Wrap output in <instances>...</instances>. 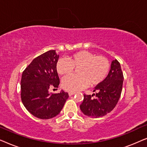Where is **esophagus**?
<instances>
[{
  "instance_id": "1",
  "label": "esophagus",
  "mask_w": 147,
  "mask_h": 147,
  "mask_svg": "<svg viewBox=\"0 0 147 147\" xmlns=\"http://www.w3.org/2000/svg\"><path fill=\"white\" fill-rule=\"evenodd\" d=\"M68 94H69V96H72V95H74V94H75L76 92H75L70 91V92H68Z\"/></svg>"
}]
</instances>
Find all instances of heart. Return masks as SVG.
I'll list each match as a JSON object with an SVG mask.
<instances>
[{"instance_id":"b5f03b06","label":"heart","mask_w":147,"mask_h":147,"mask_svg":"<svg viewBox=\"0 0 147 147\" xmlns=\"http://www.w3.org/2000/svg\"><path fill=\"white\" fill-rule=\"evenodd\" d=\"M57 61L56 70L60 76L66 77L78 68L77 75L71 76L63 80L62 86L67 91H78L88 84L94 86L101 83L107 76L110 63L103 56H96L88 51H80Z\"/></svg>"}]
</instances>
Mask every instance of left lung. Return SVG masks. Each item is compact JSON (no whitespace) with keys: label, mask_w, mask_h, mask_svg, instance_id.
<instances>
[{"label":"left lung","mask_w":147,"mask_h":147,"mask_svg":"<svg viewBox=\"0 0 147 147\" xmlns=\"http://www.w3.org/2000/svg\"><path fill=\"white\" fill-rule=\"evenodd\" d=\"M124 77L121 66L116 59L112 61L109 74L105 80L94 88L92 95H84L80 110L85 115L99 118L114 109L121 95ZM95 98H93V96Z\"/></svg>","instance_id":"obj_1"}]
</instances>
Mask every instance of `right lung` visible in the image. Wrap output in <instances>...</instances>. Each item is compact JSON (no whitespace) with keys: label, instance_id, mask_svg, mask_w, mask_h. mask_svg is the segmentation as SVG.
Returning <instances> with one entry per match:
<instances>
[{"label":"right lung","instance_id":"right-lung-1","mask_svg":"<svg viewBox=\"0 0 147 147\" xmlns=\"http://www.w3.org/2000/svg\"><path fill=\"white\" fill-rule=\"evenodd\" d=\"M58 59L55 50H50L35 58L22 74V102L30 113L40 119L58 115L69 97L63 90L58 94L49 92L50 88L59 85L56 70Z\"/></svg>","mask_w":147,"mask_h":147}]
</instances>
